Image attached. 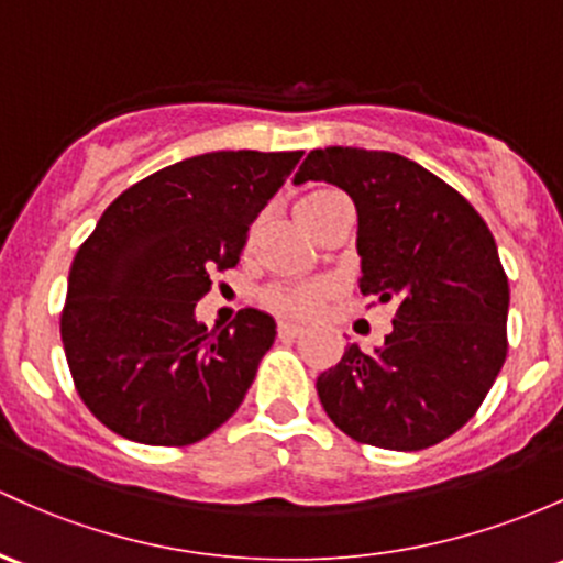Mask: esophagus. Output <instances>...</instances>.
Listing matches in <instances>:
<instances>
[{"label": "esophagus", "instance_id": "34e87169", "mask_svg": "<svg viewBox=\"0 0 563 563\" xmlns=\"http://www.w3.org/2000/svg\"><path fill=\"white\" fill-rule=\"evenodd\" d=\"M276 332H279V338H298L300 332H303V328H300V324H292V322H279L276 324Z\"/></svg>", "mask_w": 563, "mask_h": 563}]
</instances>
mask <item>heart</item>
<instances>
[{"mask_svg": "<svg viewBox=\"0 0 563 563\" xmlns=\"http://www.w3.org/2000/svg\"><path fill=\"white\" fill-rule=\"evenodd\" d=\"M330 192L335 190H313L308 196L300 198L298 203V214L303 217L313 203H319L322 198H328ZM330 292L328 284L319 282H306V284H274L263 292V303L265 308H271L274 313H282V317H295V319H306L311 313H317V308L322 306L324 295Z\"/></svg>", "mask_w": 563, "mask_h": 563, "instance_id": "heart-1", "label": "heart"}]
</instances>
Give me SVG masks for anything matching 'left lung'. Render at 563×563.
<instances>
[{"label":"left lung","mask_w":563,"mask_h":563,"mask_svg":"<svg viewBox=\"0 0 563 563\" xmlns=\"http://www.w3.org/2000/svg\"><path fill=\"white\" fill-rule=\"evenodd\" d=\"M308 179L352 196L362 295L397 306L376 354L352 343L317 378L322 408L356 443L429 449L473 419L505 365L497 241L462 192L397 153L311 150L295 185Z\"/></svg>","instance_id":"1"}]
</instances>
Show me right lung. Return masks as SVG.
<instances>
[{
    "mask_svg": "<svg viewBox=\"0 0 563 563\" xmlns=\"http://www.w3.org/2000/svg\"><path fill=\"white\" fill-rule=\"evenodd\" d=\"M295 153L220 150L131 185L77 250L62 341L77 395L120 438L190 445L244 402L276 322L257 308L209 330L196 303L239 263Z\"/></svg>",
    "mask_w": 563,
    "mask_h": 563,
    "instance_id": "right-lung-1",
    "label": "right lung"
}]
</instances>
